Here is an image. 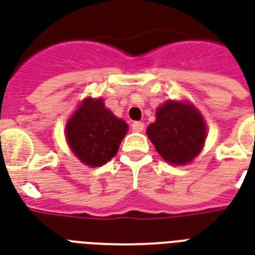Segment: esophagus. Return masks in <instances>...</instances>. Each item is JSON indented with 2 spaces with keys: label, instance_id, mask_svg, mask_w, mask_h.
<instances>
[{
  "label": "esophagus",
  "instance_id": "obj_1",
  "mask_svg": "<svg viewBox=\"0 0 255 255\" xmlns=\"http://www.w3.org/2000/svg\"><path fill=\"white\" fill-rule=\"evenodd\" d=\"M131 128H132L133 132H142L143 129H144V124L142 122H133Z\"/></svg>",
  "mask_w": 255,
  "mask_h": 255
}]
</instances>
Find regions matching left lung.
<instances>
[{
	"label": "left lung",
	"instance_id": "obj_1",
	"mask_svg": "<svg viewBox=\"0 0 255 255\" xmlns=\"http://www.w3.org/2000/svg\"><path fill=\"white\" fill-rule=\"evenodd\" d=\"M147 135L158 154L171 165H186L203 150L207 126L201 113L188 103L166 101L156 109Z\"/></svg>",
	"mask_w": 255,
	"mask_h": 255
}]
</instances>
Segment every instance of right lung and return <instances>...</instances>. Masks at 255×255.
I'll use <instances>...</instances> for the list:
<instances>
[{
    "label": "right lung",
    "instance_id": "right-lung-1",
    "mask_svg": "<svg viewBox=\"0 0 255 255\" xmlns=\"http://www.w3.org/2000/svg\"><path fill=\"white\" fill-rule=\"evenodd\" d=\"M127 123L116 118L103 99H86L66 124V139L71 151L90 167L105 165L116 155Z\"/></svg>",
    "mask_w": 255,
    "mask_h": 255
}]
</instances>
